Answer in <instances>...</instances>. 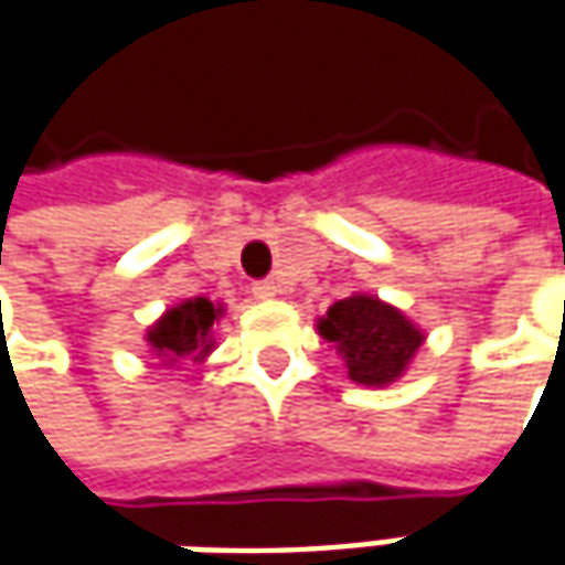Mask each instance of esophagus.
Listing matches in <instances>:
<instances>
[{
  "instance_id": "obj_1",
  "label": "esophagus",
  "mask_w": 565,
  "mask_h": 565,
  "mask_svg": "<svg viewBox=\"0 0 565 565\" xmlns=\"http://www.w3.org/2000/svg\"><path fill=\"white\" fill-rule=\"evenodd\" d=\"M253 297H256V300H275V297H278V284L259 281L253 287Z\"/></svg>"
}]
</instances>
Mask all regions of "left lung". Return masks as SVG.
Instances as JSON below:
<instances>
[{"label":"left lung","instance_id":"left-lung-1","mask_svg":"<svg viewBox=\"0 0 565 565\" xmlns=\"http://www.w3.org/2000/svg\"><path fill=\"white\" fill-rule=\"evenodd\" d=\"M316 331L338 350L347 379L365 387H387L403 379L425 343L416 321L372 294L338 300L316 321Z\"/></svg>","mask_w":565,"mask_h":565}]
</instances>
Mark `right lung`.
Wrapping results in <instances>:
<instances>
[{"label": "right lung", "mask_w": 565, "mask_h": 565, "mask_svg": "<svg viewBox=\"0 0 565 565\" xmlns=\"http://www.w3.org/2000/svg\"><path fill=\"white\" fill-rule=\"evenodd\" d=\"M224 316V302H212L205 297L181 300L168 306L159 319L147 328V347L159 365L174 369L184 362H205L215 350L212 324Z\"/></svg>", "instance_id": "right-lung-1"}]
</instances>
